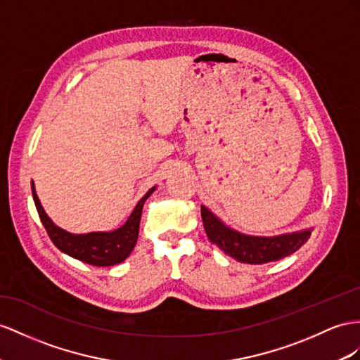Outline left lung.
<instances>
[{
    "label": "left lung",
    "mask_w": 360,
    "mask_h": 360,
    "mask_svg": "<svg viewBox=\"0 0 360 360\" xmlns=\"http://www.w3.org/2000/svg\"><path fill=\"white\" fill-rule=\"evenodd\" d=\"M200 216L211 243L217 245L226 255L233 257L237 262L250 264H263L288 257L300 250L311 234L310 229H307V231L276 237L245 236L225 226L205 207H200Z\"/></svg>",
    "instance_id": "1"
}]
</instances>
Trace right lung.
Instances as JSON below:
<instances>
[{
  "label": "right lung",
  "mask_w": 360,
  "mask_h": 360,
  "mask_svg": "<svg viewBox=\"0 0 360 360\" xmlns=\"http://www.w3.org/2000/svg\"><path fill=\"white\" fill-rule=\"evenodd\" d=\"M155 187L150 188L146 195L140 199L136 207L127 217L126 224L120 226L115 231L110 233H88V234H71L65 229L54 225L51 219L45 214V211L41 205L39 198L36 195L34 186L32 182V193L33 200L41 222L47 231L51 242L56 245L58 250L68 254L76 260L84 262L92 266H112L124 262L129 254L132 252L134 246L138 238V231H140V220L143 213V205L147 200Z\"/></svg>",
  "instance_id": "add662e5"
}]
</instances>
